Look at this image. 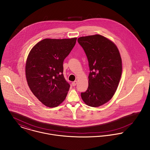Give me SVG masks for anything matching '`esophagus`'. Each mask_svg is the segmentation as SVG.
Listing matches in <instances>:
<instances>
[{
  "mask_svg": "<svg viewBox=\"0 0 150 150\" xmlns=\"http://www.w3.org/2000/svg\"><path fill=\"white\" fill-rule=\"evenodd\" d=\"M77 82L76 81H73V82L72 83V86H76V85H77Z\"/></svg>",
  "mask_w": 150,
  "mask_h": 150,
  "instance_id": "34e87169",
  "label": "esophagus"
}]
</instances>
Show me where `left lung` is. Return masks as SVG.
<instances>
[{"label":"left lung","instance_id":"left-lung-1","mask_svg":"<svg viewBox=\"0 0 150 150\" xmlns=\"http://www.w3.org/2000/svg\"><path fill=\"white\" fill-rule=\"evenodd\" d=\"M89 62L88 87L81 96L86 105L97 107L114 95L122 74V60L115 44L105 37L95 35L79 38Z\"/></svg>","mask_w":150,"mask_h":150}]
</instances>
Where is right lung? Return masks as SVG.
Segmentation results:
<instances>
[{"instance_id": "1", "label": "right lung", "mask_w": 150, "mask_h": 150, "mask_svg": "<svg viewBox=\"0 0 150 150\" xmlns=\"http://www.w3.org/2000/svg\"><path fill=\"white\" fill-rule=\"evenodd\" d=\"M76 40V38L45 39L37 43L28 56L25 66L28 84L47 107H57L67 96L70 85L63 74V63Z\"/></svg>"}]
</instances>
